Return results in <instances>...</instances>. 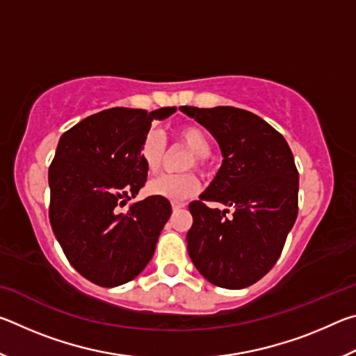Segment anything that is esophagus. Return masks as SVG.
Listing matches in <instances>:
<instances>
[{"mask_svg": "<svg viewBox=\"0 0 356 356\" xmlns=\"http://www.w3.org/2000/svg\"><path fill=\"white\" fill-rule=\"evenodd\" d=\"M185 207V202H172V210L174 212H177V210L184 209Z\"/></svg>", "mask_w": 356, "mask_h": 356, "instance_id": "1", "label": "esophagus"}]
</instances>
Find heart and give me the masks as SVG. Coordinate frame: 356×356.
I'll return each mask as SVG.
<instances>
[{"label":"heart","instance_id":"heart-1","mask_svg":"<svg viewBox=\"0 0 356 356\" xmlns=\"http://www.w3.org/2000/svg\"><path fill=\"white\" fill-rule=\"evenodd\" d=\"M177 143L191 152V159L186 161L185 170L195 166L197 171H204L207 166V156L212 152V143L209 135L197 125H182L176 130ZM165 136L159 130H149L143 138L140 155L149 174H156L163 165L165 159ZM200 190V180L193 172L185 174H166L149 184L150 195L165 197L170 201H184L195 196Z\"/></svg>","mask_w":356,"mask_h":356}]
</instances>
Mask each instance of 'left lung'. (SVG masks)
<instances>
[{
    "mask_svg": "<svg viewBox=\"0 0 356 356\" xmlns=\"http://www.w3.org/2000/svg\"><path fill=\"white\" fill-rule=\"evenodd\" d=\"M218 141L222 165L200 201L190 202L188 254L209 282L254 284L272 270L298 213V171L280 131L234 106H180ZM206 200L234 207L231 217Z\"/></svg>",
    "mask_w": 356,
    "mask_h": 356,
    "instance_id": "8db88e82",
    "label": "left lung"
}]
</instances>
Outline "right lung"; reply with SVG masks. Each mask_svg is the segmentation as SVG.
I'll use <instances>...</instances> for the list:
<instances>
[{"mask_svg":"<svg viewBox=\"0 0 356 356\" xmlns=\"http://www.w3.org/2000/svg\"><path fill=\"white\" fill-rule=\"evenodd\" d=\"M176 111L147 113L110 108L83 119L58 143L48 170L50 216L65 257L78 273L102 287L140 275L154 256L171 216L165 197L147 196L120 212L147 180L140 147L154 119Z\"/></svg>","mask_w":356,"mask_h":356,"instance_id":"obj_1","label":"right lung"}]
</instances>
